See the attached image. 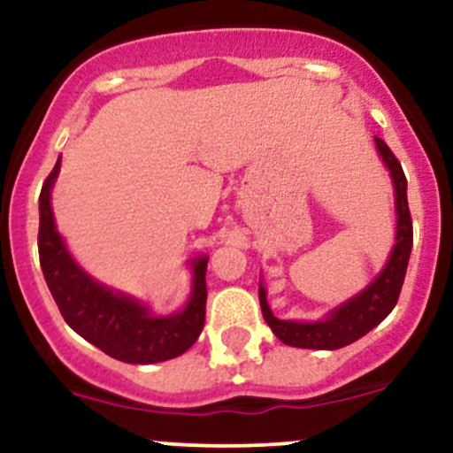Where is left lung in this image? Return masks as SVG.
Returning <instances> with one entry per match:
<instances>
[{
  "instance_id": "left-lung-1",
  "label": "left lung",
  "mask_w": 453,
  "mask_h": 453,
  "mask_svg": "<svg viewBox=\"0 0 453 453\" xmlns=\"http://www.w3.org/2000/svg\"><path fill=\"white\" fill-rule=\"evenodd\" d=\"M374 142H377L379 155H381L388 171H390L396 195V243L392 248L390 260H388L383 272L370 282L362 294L350 298L349 303L337 307L335 311L328 313V318L319 319V322L278 319L267 304V291L260 285L258 300L265 322L269 324L273 335L280 342H285L287 346L335 350L342 349V346L353 344L359 337L366 335L368 331H372L395 309L396 300H399L401 287H403L405 280V272H408L410 252H412V217H410L408 208V180H405L403 168H401L399 159L395 157L390 146L381 138H374Z\"/></svg>"
}]
</instances>
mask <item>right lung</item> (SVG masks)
<instances>
[{"label":"right lung","mask_w":453,"mask_h":453,"mask_svg":"<svg viewBox=\"0 0 453 453\" xmlns=\"http://www.w3.org/2000/svg\"><path fill=\"white\" fill-rule=\"evenodd\" d=\"M58 166L61 157L39 195V260L63 319L96 349L127 364H157L186 353L205 322L208 258L193 260V294L180 313L153 315L138 300L107 289L74 263L54 226L50 193Z\"/></svg>","instance_id":"right-lung-1"}]
</instances>
